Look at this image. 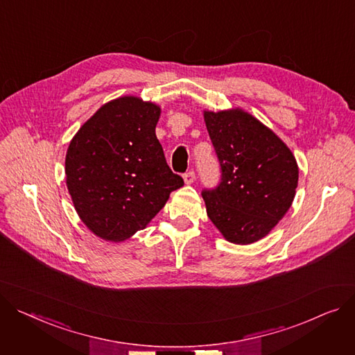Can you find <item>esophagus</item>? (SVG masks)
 <instances>
[{
	"label": "esophagus",
	"mask_w": 355,
	"mask_h": 355,
	"mask_svg": "<svg viewBox=\"0 0 355 355\" xmlns=\"http://www.w3.org/2000/svg\"><path fill=\"white\" fill-rule=\"evenodd\" d=\"M182 178H184L185 184H193L194 180H196V173L194 171H188V173H185L182 175Z\"/></svg>",
	"instance_id": "34e87169"
}]
</instances>
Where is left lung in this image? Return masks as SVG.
I'll return each instance as SVG.
<instances>
[{
    "label": "left lung",
    "instance_id": "8db88e82",
    "mask_svg": "<svg viewBox=\"0 0 355 355\" xmlns=\"http://www.w3.org/2000/svg\"><path fill=\"white\" fill-rule=\"evenodd\" d=\"M217 153L221 181L204 190L207 216L230 243L247 245L264 239L286 216L298 184L291 150L241 108L204 111Z\"/></svg>",
    "mask_w": 355,
    "mask_h": 355
}]
</instances>
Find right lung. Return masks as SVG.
<instances>
[{
  "instance_id": "1",
  "label": "right lung",
  "mask_w": 355,
  "mask_h": 355,
  "mask_svg": "<svg viewBox=\"0 0 355 355\" xmlns=\"http://www.w3.org/2000/svg\"><path fill=\"white\" fill-rule=\"evenodd\" d=\"M159 114L154 103L120 97L84 123L68 146V193L81 221L105 241L144 230L184 185L155 135Z\"/></svg>"
}]
</instances>
